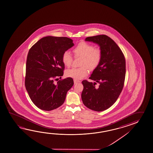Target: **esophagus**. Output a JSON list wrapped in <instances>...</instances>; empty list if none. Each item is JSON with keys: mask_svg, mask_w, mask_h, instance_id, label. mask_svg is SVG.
Here are the masks:
<instances>
[{"mask_svg": "<svg viewBox=\"0 0 153 153\" xmlns=\"http://www.w3.org/2000/svg\"><path fill=\"white\" fill-rule=\"evenodd\" d=\"M74 83L75 84L78 83H80L81 82V81H78V80H77V79H74Z\"/></svg>", "mask_w": 153, "mask_h": 153, "instance_id": "1", "label": "esophagus"}]
</instances>
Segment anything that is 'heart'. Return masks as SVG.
<instances>
[{
	"label": "heart",
	"instance_id": "heart-1",
	"mask_svg": "<svg viewBox=\"0 0 153 153\" xmlns=\"http://www.w3.org/2000/svg\"><path fill=\"white\" fill-rule=\"evenodd\" d=\"M73 52L76 56L82 57L81 67L73 68L67 70L65 75L68 77L75 79H80L86 76L88 72V68L94 70L101 62L102 57L100 49L95 48L92 44L85 42H81L73 49ZM73 58L69 51L64 52L62 56V61L65 66L69 67L72 64Z\"/></svg>",
	"mask_w": 153,
	"mask_h": 153
}]
</instances>
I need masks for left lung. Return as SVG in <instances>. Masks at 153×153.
I'll return each instance as SVG.
<instances>
[{
    "instance_id": "1",
    "label": "left lung",
    "mask_w": 153,
    "mask_h": 153,
    "mask_svg": "<svg viewBox=\"0 0 153 153\" xmlns=\"http://www.w3.org/2000/svg\"><path fill=\"white\" fill-rule=\"evenodd\" d=\"M85 41L98 44L102 51L101 62L89 79L95 82L82 81V100L90 109L102 111L113 105L123 89L126 76V60L121 49L106 35L87 37ZM96 82L99 87H96Z\"/></svg>"
}]
</instances>
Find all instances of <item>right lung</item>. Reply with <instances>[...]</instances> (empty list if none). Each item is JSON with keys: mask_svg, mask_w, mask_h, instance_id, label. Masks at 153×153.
Instances as JSON below:
<instances>
[{"mask_svg": "<svg viewBox=\"0 0 153 153\" xmlns=\"http://www.w3.org/2000/svg\"><path fill=\"white\" fill-rule=\"evenodd\" d=\"M74 45L69 38L47 36L29 50L25 85L32 102L40 109L50 111L61 106L73 86L70 77L54 81L63 75V53Z\"/></svg>", "mask_w": 153, "mask_h": 153, "instance_id": "add662e5", "label": "right lung"}]
</instances>
